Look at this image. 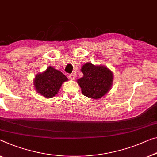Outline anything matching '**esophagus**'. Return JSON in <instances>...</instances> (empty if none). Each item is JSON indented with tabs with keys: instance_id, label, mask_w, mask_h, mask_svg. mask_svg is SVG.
<instances>
[{
	"instance_id": "obj_1",
	"label": "esophagus",
	"mask_w": 157,
	"mask_h": 157,
	"mask_svg": "<svg viewBox=\"0 0 157 157\" xmlns=\"http://www.w3.org/2000/svg\"><path fill=\"white\" fill-rule=\"evenodd\" d=\"M69 78H70V79H71V80H74L75 79V76L73 74H71V75H69Z\"/></svg>"
}]
</instances>
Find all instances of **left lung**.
Masks as SVG:
<instances>
[{
	"label": "left lung",
	"mask_w": 157,
	"mask_h": 157,
	"mask_svg": "<svg viewBox=\"0 0 157 157\" xmlns=\"http://www.w3.org/2000/svg\"><path fill=\"white\" fill-rule=\"evenodd\" d=\"M82 78L78 79V83L82 93L89 98L99 99L111 90L113 75L108 67L103 65H94L86 63L81 67Z\"/></svg>",
	"instance_id": "8db88e82"
}]
</instances>
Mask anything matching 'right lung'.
Masks as SVG:
<instances>
[{
    "label": "right lung",
    "instance_id": "obj_1",
    "mask_svg": "<svg viewBox=\"0 0 157 157\" xmlns=\"http://www.w3.org/2000/svg\"><path fill=\"white\" fill-rule=\"evenodd\" d=\"M68 79L61 72L48 66L43 72L38 73L34 79L36 92L46 98H52L57 94L62 84Z\"/></svg>",
    "mask_w": 157,
    "mask_h": 157
}]
</instances>
